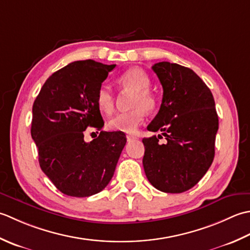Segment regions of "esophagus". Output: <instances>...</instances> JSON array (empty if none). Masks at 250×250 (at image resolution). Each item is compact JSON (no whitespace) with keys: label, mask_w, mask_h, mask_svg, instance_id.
I'll list each match as a JSON object with an SVG mask.
<instances>
[{"label":"esophagus","mask_w":250,"mask_h":250,"mask_svg":"<svg viewBox=\"0 0 250 250\" xmlns=\"http://www.w3.org/2000/svg\"><path fill=\"white\" fill-rule=\"evenodd\" d=\"M126 139H127V141L130 142V141H134V140H136V139H137V137H136V136H134V135H127V136H126Z\"/></svg>","instance_id":"34e87169"}]
</instances>
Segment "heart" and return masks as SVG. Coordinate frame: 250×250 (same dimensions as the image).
Instances as JSON below:
<instances>
[{
  "label": "heart",
  "instance_id": "obj_1",
  "mask_svg": "<svg viewBox=\"0 0 250 250\" xmlns=\"http://www.w3.org/2000/svg\"><path fill=\"white\" fill-rule=\"evenodd\" d=\"M119 84L126 89L134 91L131 98L130 111L123 112L113 116L109 121V128L114 131L132 134L142 124L146 116V110L152 111L156 105L154 95L149 90L151 85L147 74L138 68L125 71L118 79ZM96 104L101 112L105 114L114 110V96L108 86H100L96 93Z\"/></svg>",
  "mask_w": 250,
  "mask_h": 250
}]
</instances>
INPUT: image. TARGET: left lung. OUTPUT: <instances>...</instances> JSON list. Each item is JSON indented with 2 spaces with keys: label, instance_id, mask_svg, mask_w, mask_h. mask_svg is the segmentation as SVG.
<instances>
[{
  "label": "left lung",
  "instance_id": "8db88e82",
  "mask_svg": "<svg viewBox=\"0 0 250 250\" xmlns=\"http://www.w3.org/2000/svg\"><path fill=\"white\" fill-rule=\"evenodd\" d=\"M152 69L163 86V99L147 130L162 131L166 141L161 144V135L142 139V164L157 190L182 193L202 179L213 161L219 127L215 100L189 68L162 61Z\"/></svg>",
  "mask_w": 250,
  "mask_h": 250
}]
</instances>
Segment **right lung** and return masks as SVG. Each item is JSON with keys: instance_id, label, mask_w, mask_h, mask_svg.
<instances>
[{"instance_id": "1", "label": "right lung", "mask_w": 250, "mask_h": 250, "mask_svg": "<svg viewBox=\"0 0 250 250\" xmlns=\"http://www.w3.org/2000/svg\"><path fill=\"white\" fill-rule=\"evenodd\" d=\"M115 65L74 61L50 75L34 100L31 136L41 169L65 195L103 191L126 145L122 131H100L90 142L84 140L87 127L100 130L104 125L96 93Z\"/></svg>"}]
</instances>
